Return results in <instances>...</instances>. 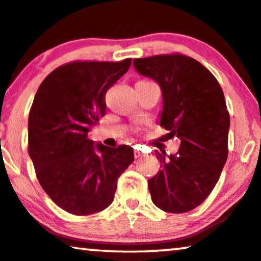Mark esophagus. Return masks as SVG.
I'll return each instance as SVG.
<instances>
[{
  "mask_svg": "<svg viewBox=\"0 0 261 261\" xmlns=\"http://www.w3.org/2000/svg\"><path fill=\"white\" fill-rule=\"evenodd\" d=\"M144 154H143V151H142V149L140 148H134V156H136V158H142Z\"/></svg>",
  "mask_w": 261,
  "mask_h": 261,
  "instance_id": "1",
  "label": "esophagus"
}]
</instances>
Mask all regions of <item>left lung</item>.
<instances>
[{
	"mask_svg": "<svg viewBox=\"0 0 261 261\" xmlns=\"http://www.w3.org/2000/svg\"><path fill=\"white\" fill-rule=\"evenodd\" d=\"M133 66L160 85V125L180 140L174 155L155 151L161 170L148 180L151 200L166 213H188L209 197L227 160L223 91L209 69L185 55L136 58Z\"/></svg>",
	"mask_w": 261,
	"mask_h": 261,
	"instance_id": "8db88e82",
	"label": "left lung"
}]
</instances>
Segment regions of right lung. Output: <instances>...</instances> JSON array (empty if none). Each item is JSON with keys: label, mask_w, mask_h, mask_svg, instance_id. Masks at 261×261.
Wrapping results in <instances>:
<instances>
[{"label": "right lung", "mask_w": 261, "mask_h": 261, "mask_svg": "<svg viewBox=\"0 0 261 261\" xmlns=\"http://www.w3.org/2000/svg\"><path fill=\"white\" fill-rule=\"evenodd\" d=\"M121 62L75 61L40 84L28 121V152L39 183L61 209L84 216L110 206L117 179L134 161L128 145L109 148L88 138L105 116V94L129 69Z\"/></svg>", "instance_id": "1"}]
</instances>
